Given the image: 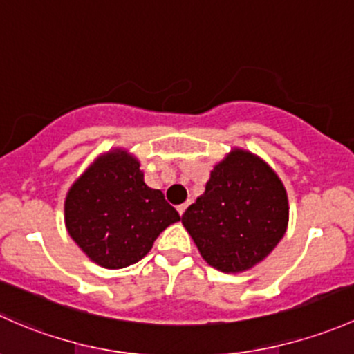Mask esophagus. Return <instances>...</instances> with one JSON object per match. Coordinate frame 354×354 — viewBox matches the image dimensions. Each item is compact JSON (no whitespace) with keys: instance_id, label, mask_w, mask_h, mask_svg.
I'll return each mask as SVG.
<instances>
[{"instance_id":"1","label":"esophagus","mask_w":354,"mask_h":354,"mask_svg":"<svg viewBox=\"0 0 354 354\" xmlns=\"http://www.w3.org/2000/svg\"><path fill=\"white\" fill-rule=\"evenodd\" d=\"M189 204H191V201H185L184 204H180V206H177V211H178V214H180V216L185 213V209L189 207Z\"/></svg>"}]
</instances>
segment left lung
Listing matches in <instances>:
<instances>
[{
  "instance_id": "left-lung-1",
  "label": "left lung",
  "mask_w": 354,
  "mask_h": 354,
  "mask_svg": "<svg viewBox=\"0 0 354 354\" xmlns=\"http://www.w3.org/2000/svg\"><path fill=\"white\" fill-rule=\"evenodd\" d=\"M288 220L281 178L243 148H233L213 167L204 194L182 214L201 257L228 274L264 261L285 235Z\"/></svg>"
}]
</instances>
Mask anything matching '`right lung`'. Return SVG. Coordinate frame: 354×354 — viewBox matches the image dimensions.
I'll return each mask as SVG.
<instances>
[{"instance_id": "add662e5", "label": "right lung", "mask_w": 354, "mask_h": 354, "mask_svg": "<svg viewBox=\"0 0 354 354\" xmlns=\"http://www.w3.org/2000/svg\"><path fill=\"white\" fill-rule=\"evenodd\" d=\"M180 220L162 191L145 184L140 160L124 148L102 153L64 199V225L85 256L105 269L141 261L167 227Z\"/></svg>"}]
</instances>
